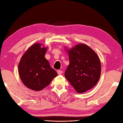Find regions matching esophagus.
<instances>
[{
    "mask_svg": "<svg viewBox=\"0 0 123 123\" xmlns=\"http://www.w3.org/2000/svg\"><path fill=\"white\" fill-rule=\"evenodd\" d=\"M57 74H58L59 75L61 74H62V71H61V70H57Z\"/></svg>",
    "mask_w": 123,
    "mask_h": 123,
    "instance_id": "obj_1",
    "label": "esophagus"
}]
</instances>
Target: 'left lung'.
I'll return each instance as SVG.
<instances>
[{
    "label": "left lung",
    "mask_w": 123,
    "mask_h": 123,
    "mask_svg": "<svg viewBox=\"0 0 123 123\" xmlns=\"http://www.w3.org/2000/svg\"><path fill=\"white\" fill-rule=\"evenodd\" d=\"M66 51L70 63L65 77L78 93L91 89L97 83L101 74V63L98 55L85 44H78Z\"/></svg>",
    "instance_id": "8db88e82"
}]
</instances>
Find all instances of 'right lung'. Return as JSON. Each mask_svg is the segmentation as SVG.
<instances>
[{"label":"right lung","mask_w":123,"mask_h":123,"mask_svg":"<svg viewBox=\"0 0 123 123\" xmlns=\"http://www.w3.org/2000/svg\"><path fill=\"white\" fill-rule=\"evenodd\" d=\"M47 49L40 43L34 44L23 55L19 62V77L23 84L30 89L37 91L43 90L57 75L45 59Z\"/></svg>","instance_id":"right-lung-1"}]
</instances>
